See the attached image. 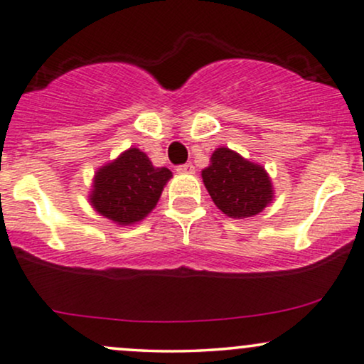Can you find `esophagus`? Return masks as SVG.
<instances>
[{
    "label": "esophagus",
    "instance_id": "esophagus-1",
    "mask_svg": "<svg viewBox=\"0 0 364 364\" xmlns=\"http://www.w3.org/2000/svg\"><path fill=\"white\" fill-rule=\"evenodd\" d=\"M176 171H178V173H181V174H193L195 173V166L191 163H186V164L178 166Z\"/></svg>",
    "mask_w": 364,
    "mask_h": 364
}]
</instances>
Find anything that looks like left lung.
I'll return each mask as SVG.
<instances>
[{
  "instance_id": "obj_1",
  "label": "left lung",
  "mask_w": 364,
  "mask_h": 364,
  "mask_svg": "<svg viewBox=\"0 0 364 364\" xmlns=\"http://www.w3.org/2000/svg\"><path fill=\"white\" fill-rule=\"evenodd\" d=\"M201 178L213 203L230 218L257 215L273 200V186L264 168L227 147L213 152Z\"/></svg>"
}]
</instances>
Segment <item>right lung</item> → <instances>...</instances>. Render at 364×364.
<instances>
[{
    "label": "right lung",
    "mask_w": 364,
    "mask_h": 364,
    "mask_svg": "<svg viewBox=\"0 0 364 364\" xmlns=\"http://www.w3.org/2000/svg\"><path fill=\"white\" fill-rule=\"evenodd\" d=\"M171 176L168 168H154L144 152L132 147L96 173L91 205L115 224L130 225L156 207Z\"/></svg>",
    "instance_id": "1"
}]
</instances>
